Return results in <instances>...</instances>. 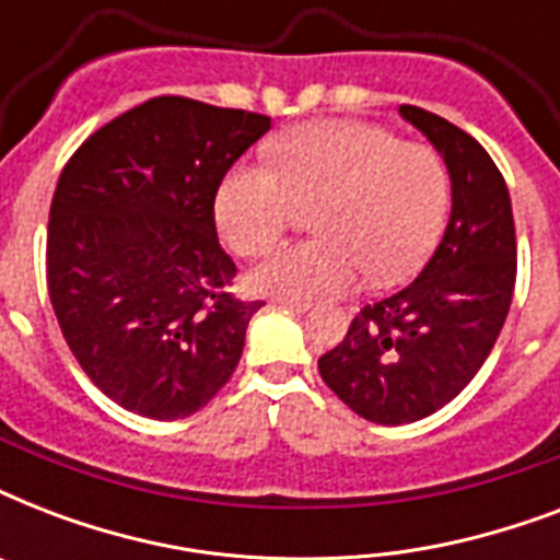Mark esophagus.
Listing matches in <instances>:
<instances>
[{
  "label": "esophagus",
  "instance_id": "1",
  "mask_svg": "<svg viewBox=\"0 0 560 560\" xmlns=\"http://www.w3.org/2000/svg\"><path fill=\"white\" fill-rule=\"evenodd\" d=\"M279 307H288V311H296V314H305L311 302H296V299H272Z\"/></svg>",
  "mask_w": 560,
  "mask_h": 560
}]
</instances>
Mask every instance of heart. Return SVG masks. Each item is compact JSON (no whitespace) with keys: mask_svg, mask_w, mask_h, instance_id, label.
<instances>
[{"mask_svg":"<svg viewBox=\"0 0 560 560\" xmlns=\"http://www.w3.org/2000/svg\"><path fill=\"white\" fill-rule=\"evenodd\" d=\"M272 168L237 165L214 197L223 241L261 255L311 214L316 241L281 246L249 272V288L270 299L342 293L360 270L372 284L404 281L433 249L451 206L444 160L418 142H398L366 121H307L276 139Z\"/></svg>","mask_w":560,"mask_h":560,"instance_id":"obj_1","label":"heart"}]
</instances>
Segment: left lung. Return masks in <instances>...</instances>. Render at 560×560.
Masks as SVG:
<instances>
[{
	"mask_svg": "<svg viewBox=\"0 0 560 560\" xmlns=\"http://www.w3.org/2000/svg\"><path fill=\"white\" fill-rule=\"evenodd\" d=\"M444 160L451 218L407 288L354 316L319 358L331 392L374 424H409L451 404L503 331L517 276L512 197L486 148L421 107L398 109Z\"/></svg>",
	"mask_w": 560,
	"mask_h": 560,
	"instance_id": "1",
	"label": "left lung"
}]
</instances>
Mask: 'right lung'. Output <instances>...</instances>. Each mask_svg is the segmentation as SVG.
<instances>
[{"label": "right lung", "mask_w": 560, "mask_h": 560, "mask_svg": "<svg viewBox=\"0 0 560 560\" xmlns=\"http://www.w3.org/2000/svg\"><path fill=\"white\" fill-rule=\"evenodd\" d=\"M267 130L258 113L162 95L92 133L57 179L51 307L90 381L136 416H191L244 354L261 302L226 293L214 194Z\"/></svg>", "instance_id": "1"}]
</instances>
